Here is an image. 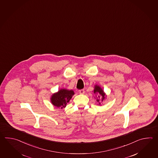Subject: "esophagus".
I'll return each instance as SVG.
<instances>
[{"label":"esophagus","mask_w":158,"mask_h":158,"mask_svg":"<svg viewBox=\"0 0 158 158\" xmlns=\"http://www.w3.org/2000/svg\"><path fill=\"white\" fill-rule=\"evenodd\" d=\"M78 92L80 94H84L85 93V90L84 89H81V90H78Z\"/></svg>","instance_id":"obj_1"}]
</instances>
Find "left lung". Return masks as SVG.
Instances as JSON below:
<instances>
[{
	"mask_svg": "<svg viewBox=\"0 0 158 158\" xmlns=\"http://www.w3.org/2000/svg\"><path fill=\"white\" fill-rule=\"evenodd\" d=\"M94 93L97 94V101L99 103V104H101L100 101L103 102L105 99V94L103 92V90L99 86L95 85L94 88Z\"/></svg>",
	"mask_w": 158,
	"mask_h": 158,
	"instance_id": "left-lung-1",
	"label": "left lung"
}]
</instances>
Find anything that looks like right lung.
Returning <instances> with one entry per match:
<instances>
[{
	"label": "right lung",
	"mask_w": 158,
	"mask_h": 158,
	"mask_svg": "<svg viewBox=\"0 0 158 158\" xmlns=\"http://www.w3.org/2000/svg\"><path fill=\"white\" fill-rule=\"evenodd\" d=\"M74 95L73 90L61 89L57 93L53 94L51 98V103L56 107H65L72 96Z\"/></svg>",
	"instance_id": "obj_1"
}]
</instances>
